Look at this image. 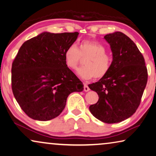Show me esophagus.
I'll return each instance as SVG.
<instances>
[{"instance_id":"obj_1","label":"esophagus","mask_w":156,"mask_h":156,"mask_svg":"<svg viewBox=\"0 0 156 156\" xmlns=\"http://www.w3.org/2000/svg\"><path fill=\"white\" fill-rule=\"evenodd\" d=\"M84 91H90V88H89L88 85H87V84H84Z\"/></svg>"}]
</instances>
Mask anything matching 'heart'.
<instances>
[{
	"instance_id": "heart-1",
	"label": "heart",
	"mask_w": 156,
	"mask_h": 156,
	"mask_svg": "<svg viewBox=\"0 0 156 156\" xmlns=\"http://www.w3.org/2000/svg\"><path fill=\"white\" fill-rule=\"evenodd\" d=\"M64 58L66 66L71 70L77 69L81 58H87L84 61L85 66L77 71L78 76L85 80L105 77L113 62L112 55L106 53L105 46L93 40H83L79 47L75 44H70L65 51Z\"/></svg>"
}]
</instances>
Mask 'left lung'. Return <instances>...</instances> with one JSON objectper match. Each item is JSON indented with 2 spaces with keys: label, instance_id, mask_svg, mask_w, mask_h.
Returning a JSON list of instances; mask_svg holds the SVG:
<instances>
[{
  "label": "left lung",
  "instance_id": "1",
  "mask_svg": "<svg viewBox=\"0 0 156 156\" xmlns=\"http://www.w3.org/2000/svg\"><path fill=\"white\" fill-rule=\"evenodd\" d=\"M104 39L112 52V66L105 77L89 85L99 97L90 110L101 122L114 123L136 112L147 85L148 72L144 57L128 36L115 32L106 34Z\"/></svg>",
  "mask_w": 156,
  "mask_h": 156
}]
</instances>
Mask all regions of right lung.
I'll return each mask as SVG.
<instances>
[{"mask_svg":"<svg viewBox=\"0 0 156 156\" xmlns=\"http://www.w3.org/2000/svg\"><path fill=\"white\" fill-rule=\"evenodd\" d=\"M44 32L22 44L12 66V89L29 117L48 121L60 115L68 96L83 83L65 62L64 53L78 35Z\"/></svg>","mask_w":156,"mask_h":156,"instance_id":"add662e5","label":"right lung"}]
</instances>
